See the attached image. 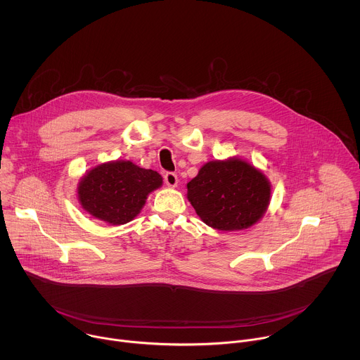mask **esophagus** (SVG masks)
I'll list each match as a JSON object with an SVG mask.
<instances>
[{
    "instance_id": "34e87169",
    "label": "esophagus",
    "mask_w": 360,
    "mask_h": 360,
    "mask_svg": "<svg viewBox=\"0 0 360 360\" xmlns=\"http://www.w3.org/2000/svg\"><path fill=\"white\" fill-rule=\"evenodd\" d=\"M165 183H166V186H169V187H176L177 183H179L177 174H176V173H172V172H167V173L165 174Z\"/></svg>"
}]
</instances>
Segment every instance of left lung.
<instances>
[{
    "instance_id": "8db88e82",
    "label": "left lung",
    "mask_w": 360,
    "mask_h": 360,
    "mask_svg": "<svg viewBox=\"0 0 360 360\" xmlns=\"http://www.w3.org/2000/svg\"><path fill=\"white\" fill-rule=\"evenodd\" d=\"M270 194L267 177L240 158L206 162L187 184V198L197 214L220 231L254 226L267 210Z\"/></svg>"
}]
</instances>
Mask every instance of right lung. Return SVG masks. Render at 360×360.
<instances>
[{
	"label": "right lung",
	"instance_id": "right-lung-1",
	"mask_svg": "<svg viewBox=\"0 0 360 360\" xmlns=\"http://www.w3.org/2000/svg\"><path fill=\"white\" fill-rule=\"evenodd\" d=\"M162 176L130 160H110L89 170L77 186L82 207L112 226L131 221L148 195L162 186Z\"/></svg>",
	"mask_w": 360,
	"mask_h": 360
}]
</instances>
